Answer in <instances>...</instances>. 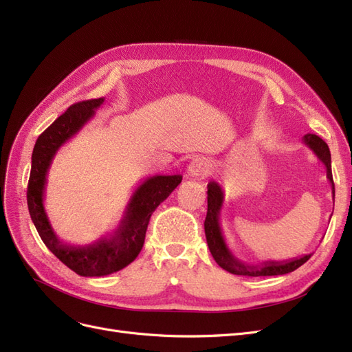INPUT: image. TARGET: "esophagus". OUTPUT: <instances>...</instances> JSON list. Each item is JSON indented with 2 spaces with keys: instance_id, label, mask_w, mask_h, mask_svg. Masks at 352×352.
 I'll list each match as a JSON object with an SVG mask.
<instances>
[{
  "instance_id": "obj_1",
  "label": "esophagus",
  "mask_w": 352,
  "mask_h": 352,
  "mask_svg": "<svg viewBox=\"0 0 352 352\" xmlns=\"http://www.w3.org/2000/svg\"><path fill=\"white\" fill-rule=\"evenodd\" d=\"M210 173V164L206 158H195L188 166V176L190 177H206Z\"/></svg>"
}]
</instances>
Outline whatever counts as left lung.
I'll use <instances>...</instances> for the list:
<instances>
[{
	"label": "left lung",
	"instance_id": "obj_1",
	"mask_svg": "<svg viewBox=\"0 0 352 352\" xmlns=\"http://www.w3.org/2000/svg\"><path fill=\"white\" fill-rule=\"evenodd\" d=\"M302 142L310 148V150L317 155V158L324 164L326 173L330 185H332V197L335 199V185H333V177H332V160H330V151L327 144L322 140L320 136L307 133L302 138ZM207 217L204 221V229H206V238L210 252L212 258L220 265L221 269L232 274H239V276H279L286 274L296 270L300 265H302L308 258L311 257V254H305L302 257H296L291 260H283V261H264L260 264H247L241 260H238L233 252L229 250L228 243L223 236V232L220 228V211L223 207V199H225V192H223L221 186L214 182H210L207 185Z\"/></svg>",
	"mask_w": 352,
	"mask_h": 352
}]
</instances>
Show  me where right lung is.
<instances>
[{
  "label": "right lung",
  "mask_w": 352,
  "mask_h": 352,
  "mask_svg": "<svg viewBox=\"0 0 352 352\" xmlns=\"http://www.w3.org/2000/svg\"><path fill=\"white\" fill-rule=\"evenodd\" d=\"M104 98L73 104L39 135L32 153L28 207L32 221L47 248L79 276L100 278L129 265L141 252L151 214L182 182V176L155 175L145 179L127 202L119 226L109 236L88 245H70L58 239L44 207L47 175L52 158L70 138L95 116Z\"/></svg>",
  "instance_id": "right-lung-1"
}]
</instances>
